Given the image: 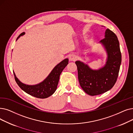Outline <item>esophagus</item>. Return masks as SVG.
<instances>
[{
	"mask_svg": "<svg viewBox=\"0 0 133 133\" xmlns=\"http://www.w3.org/2000/svg\"><path fill=\"white\" fill-rule=\"evenodd\" d=\"M69 59H70V61H75L77 59V56L75 55L74 54H71L69 56Z\"/></svg>",
	"mask_w": 133,
	"mask_h": 133,
	"instance_id": "obj_1",
	"label": "esophagus"
}]
</instances>
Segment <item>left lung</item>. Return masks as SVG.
<instances>
[{
    "mask_svg": "<svg viewBox=\"0 0 133 133\" xmlns=\"http://www.w3.org/2000/svg\"><path fill=\"white\" fill-rule=\"evenodd\" d=\"M99 42L104 47L108 56L103 67L92 70L83 62L76 61L80 85L90 96L101 95L113 87L116 82L122 60L119 41L114 32L107 29L105 38Z\"/></svg>",
    "mask_w": 133,
    "mask_h": 133,
    "instance_id": "obj_1",
    "label": "left lung"
}]
</instances>
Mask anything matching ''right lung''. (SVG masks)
<instances>
[{"mask_svg":"<svg viewBox=\"0 0 133 133\" xmlns=\"http://www.w3.org/2000/svg\"><path fill=\"white\" fill-rule=\"evenodd\" d=\"M25 32L21 33L17 37L16 41ZM68 63V59H65L58 63L53 69L48 76L42 82L34 85H29L22 83L16 76L14 72L15 79L20 88L28 94L38 98H46L52 95L57 89L60 76Z\"/></svg>","mask_w":133,"mask_h":133,"instance_id":"right-lung-1","label":"right lung"}]
</instances>
